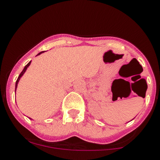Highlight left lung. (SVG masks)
Here are the masks:
<instances>
[{
	"label": "left lung",
	"mask_w": 160,
	"mask_h": 160,
	"mask_svg": "<svg viewBox=\"0 0 160 160\" xmlns=\"http://www.w3.org/2000/svg\"><path fill=\"white\" fill-rule=\"evenodd\" d=\"M147 86H148V85H147ZM146 91H147V89H146V90H145V92H144V93H146ZM144 97H145V95H144Z\"/></svg>",
	"instance_id": "1"
}]
</instances>
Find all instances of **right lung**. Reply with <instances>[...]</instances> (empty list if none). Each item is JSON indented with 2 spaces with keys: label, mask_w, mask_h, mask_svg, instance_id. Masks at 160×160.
<instances>
[{
  "label": "right lung",
  "mask_w": 160,
  "mask_h": 160,
  "mask_svg": "<svg viewBox=\"0 0 160 160\" xmlns=\"http://www.w3.org/2000/svg\"><path fill=\"white\" fill-rule=\"evenodd\" d=\"M44 52V51H43V52H39L38 53V55H37V56H38V55H40L41 54L42 52ZM30 64H31V61L28 62V63L25 66V68H24V69L22 70V71L21 73H20V74H19V76L18 77V79H17V80H16V89H15V92H16V88H17V85H18V82H19V80H20V78H22V75L25 74V71H26L27 70V68H28V67L29 65H30ZM29 119H31V118H29Z\"/></svg>",
  "instance_id": "1"
}]
</instances>
